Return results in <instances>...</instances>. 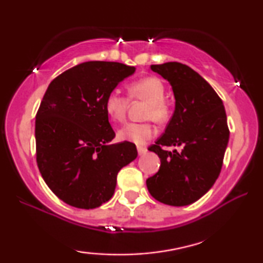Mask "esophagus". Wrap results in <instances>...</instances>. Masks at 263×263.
<instances>
[{
  "label": "esophagus",
  "instance_id": "esophagus-1",
  "mask_svg": "<svg viewBox=\"0 0 263 263\" xmlns=\"http://www.w3.org/2000/svg\"><path fill=\"white\" fill-rule=\"evenodd\" d=\"M138 152H139L140 156H142V154H145L147 152V148H146V147H143V146H138Z\"/></svg>",
  "mask_w": 263,
  "mask_h": 263
}]
</instances>
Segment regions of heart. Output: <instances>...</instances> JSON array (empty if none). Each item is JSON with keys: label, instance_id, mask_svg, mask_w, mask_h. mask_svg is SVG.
Returning <instances> with one entry per match:
<instances>
[{"label": "heart", "instance_id": "obj_1", "mask_svg": "<svg viewBox=\"0 0 263 263\" xmlns=\"http://www.w3.org/2000/svg\"><path fill=\"white\" fill-rule=\"evenodd\" d=\"M128 93L132 99H142L148 103L146 117L156 122H165L170 116V107L164 100L165 86L156 77H146L129 84ZM129 98L118 91H112L105 98V111L114 122H123L127 116ZM154 134L151 123H128L117 133L122 141L143 143Z\"/></svg>", "mask_w": 263, "mask_h": 263}]
</instances>
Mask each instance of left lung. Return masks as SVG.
Returning <instances> with one entry per match:
<instances>
[{
  "instance_id": "left-lung-1",
  "label": "left lung",
  "mask_w": 263,
  "mask_h": 263,
  "mask_svg": "<svg viewBox=\"0 0 263 263\" xmlns=\"http://www.w3.org/2000/svg\"><path fill=\"white\" fill-rule=\"evenodd\" d=\"M151 69L170 82L175 112L165 133L148 147L160 167L146 181L151 195L161 203L186 206L212 188L221 171L230 130L222 100L213 87L185 64H152ZM181 146L165 151L163 146Z\"/></svg>"
}]
</instances>
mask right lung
Wrapping results in <instances>:
<instances>
[{
  "instance_id": "1",
  "label": "right lung",
  "mask_w": 263,
  "mask_h": 263,
  "mask_svg": "<svg viewBox=\"0 0 263 263\" xmlns=\"http://www.w3.org/2000/svg\"><path fill=\"white\" fill-rule=\"evenodd\" d=\"M135 67L89 61L50 82L35 115V157L51 192L70 206L91 210L109 201L117 174L138 157L134 143H110L115 132L105 98Z\"/></svg>"
}]
</instances>
